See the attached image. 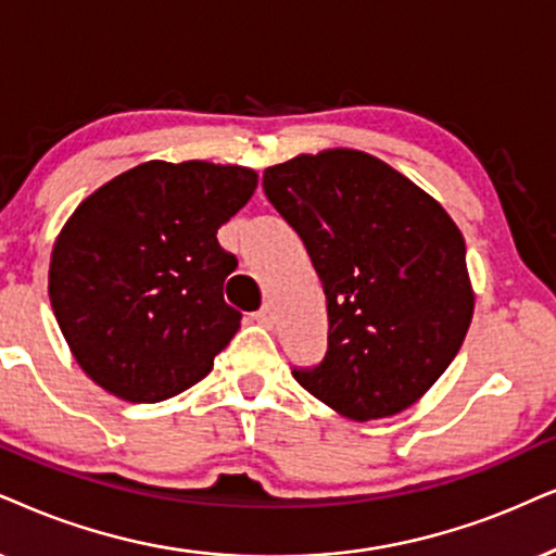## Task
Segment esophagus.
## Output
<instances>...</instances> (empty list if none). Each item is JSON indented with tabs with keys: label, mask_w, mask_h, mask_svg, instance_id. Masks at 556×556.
<instances>
[{
	"label": "esophagus",
	"mask_w": 556,
	"mask_h": 556,
	"mask_svg": "<svg viewBox=\"0 0 556 556\" xmlns=\"http://www.w3.org/2000/svg\"><path fill=\"white\" fill-rule=\"evenodd\" d=\"M254 318H256L258 326L271 328V326H274V320H277V313H274V305H271V302H266V305L262 307V311H258V313L254 315Z\"/></svg>",
	"instance_id": "1"
}]
</instances>
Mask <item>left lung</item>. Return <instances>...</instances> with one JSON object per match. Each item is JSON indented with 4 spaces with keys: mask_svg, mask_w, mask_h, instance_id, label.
<instances>
[{
    "mask_svg": "<svg viewBox=\"0 0 556 556\" xmlns=\"http://www.w3.org/2000/svg\"><path fill=\"white\" fill-rule=\"evenodd\" d=\"M264 192L298 230L328 302L326 359L294 379L356 424L407 410L472 323L462 230L416 181L354 149L269 166Z\"/></svg>",
    "mask_w": 556,
    "mask_h": 556,
    "instance_id": "left-lung-1",
    "label": "left lung"
}]
</instances>
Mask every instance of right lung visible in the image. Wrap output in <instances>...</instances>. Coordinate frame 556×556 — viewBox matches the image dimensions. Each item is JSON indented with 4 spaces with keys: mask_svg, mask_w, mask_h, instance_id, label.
I'll return each instance as SVG.
<instances>
[{
    "mask_svg": "<svg viewBox=\"0 0 556 556\" xmlns=\"http://www.w3.org/2000/svg\"><path fill=\"white\" fill-rule=\"evenodd\" d=\"M254 168L146 161L91 192L51 251L48 298L91 382L159 403L200 382L241 328L217 228L256 192Z\"/></svg>",
    "mask_w": 556,
    "mask_h": 556,
    "instance_id": "add662e5",
    "label": "right lung"
}]
</instances>
